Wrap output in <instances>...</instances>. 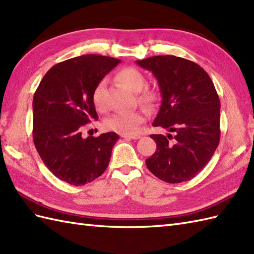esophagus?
<instances>
[{"label": "esophagus", "instance_id": "34e87169", "mask_svg": "<svg viewBox=\"0 0 254 254\" xmlns=\"http://www.w3.org/2000/svg\"><path fill=\"white\" fill-rule=\"evenodd\" d=\"M121 137L131 138V139H138V138H141V135H138V134H121Z\"/></svg>", "mask_w": 254, "mask_h": 254}]
</instances>
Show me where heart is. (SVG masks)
I'll list each match as a JSON object with an SVG mask.
<instances>
[{
    "mask_svg": "<svg viewBox=\"0 0 254 254\" xmlns=\"http://www.w3.org/2000/svg\"><path fill=\"white\" fill-rule=\"evenodd\" d=\"M119 82L126 86L127 88L133 91H139L145 85L144 75L134 67H124L117 74ZM105 88L106 80L96 86L93 93V102L96 109L102 110L105 108ZM138 99L146 106H153L157 100V94L152 89H144L138 95ZM147 112L144 109L134 111H118L113 113L105 121V127L107 130L116 131L121 134H135L139 127L146 120Z\"/></svg>",
    "mask_w": 254,
    "mask_h": 254,
    "instance_id": "1",
    "label": "heart"
}]
</instances>
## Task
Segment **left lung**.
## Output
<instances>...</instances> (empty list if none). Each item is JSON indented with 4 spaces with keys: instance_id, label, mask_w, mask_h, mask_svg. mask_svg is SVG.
<instances>
[{
    "instance_id": "1",
    "label": "left lung",
    "mask_w": 254,
    "mask_h": 254,
    "mask_svg": "<svg viewBox=\"0 0 254 254\" xmlns=\"http://www.w3.org/2000/svg\"><path fill=\"white\" fill-rule=\"evenodd\" d=\"M157 78L161 105L153 127L175 135L152 134L156 152L146 159L148 170L160 180L180 183L201 172L220 138V101L208 74L187 59L155 56L136 61Z\"/></svg>"
}]
</instances>
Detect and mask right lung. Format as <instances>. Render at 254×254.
I'll return each instance as SVG.
<instances>
[{
	"mask_svg": "<svg viewBox=\"0 0 254 254\" xmlns=\"http://www.w3.org/2000/svg\"><path fill=\"white\" fill-rule=\"evenodd\" d=\"M120 60L85 55L53 65L32 100V138L38 154L53 175L72 186L94 181L107 169L119 139L115 132L87 138L82 127L98 120L93 93Z\"/></svg>",
	"mask_w": 254,
	"mask_h": 254,
	"instance_id": "add662e5",
	"label": "right lung"
}]
</instances>
